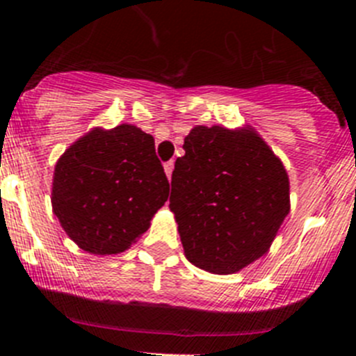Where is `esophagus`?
<instances>
[{"label":"esophagus","mask_w":356,"mask_h":356,"mask_svg":"<svg viewBox=\"0 0 356 356\" xmlns=\"http://www.w3.org/2000/svg\"><path fill=\"white\" fill-rule=\"evenodd\" d=\"M172 172H174V161L165 163V174H166V177L172 179Z\"/></svg>","instance_id":"esophagus-1"}]
</instances>
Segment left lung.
Masks as SVG:
<instances>
[{"label": "left lung", "mask_w": 356, "mask_h": 356, "mask_svg": "<svg viewBox=\"0 0 356 356\" xmlns=\"http://www.w3.org/2000/svg\"><path fill=\"white\" fill-rule=\"evenodd\" d=\"M172 174L170 211L186 259L238 273L270 250L289 214V175L252 126H195Z\"/></svg>", "instance_id": "1"}]
</instances>
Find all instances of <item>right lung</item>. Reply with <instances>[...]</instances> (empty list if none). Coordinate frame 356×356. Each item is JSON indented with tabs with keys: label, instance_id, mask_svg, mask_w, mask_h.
<instances>
[{
	"label": "right lung",
	"instance_id": "1",
	"mask_svg": "<svg viewBox=\"0 0 356 356\" xmlns=\"http://www.w3.org/2000/svg\"><path fill=\"white\" fill-rule=\"evenodd\" d=\"M168 191L154 138L133 124H120L94 127L60 156L51 206L79 248L115 255L138 241Z\"/></svg>",
	"mask_w": 356,
	"mask_h": 356
}]
</instances>
